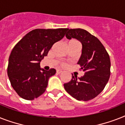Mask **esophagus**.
I'll list each match as a JSON object with an SVG mask.
<instances>
[{
	"instance_id": "1",
	"label": "esophagus",
	"mask_w": 125,
	"mask_h": 125,
	"mask_svg": "<svg viewBox=\"0 0 125 125\" xmlns=\"http://www.w3.org/2000/svg\"><path fill=\"white\" fill-rule=\"evenodd\" d=\"M56 73H57L58 74H60V73H63V71L60 69H57V70H56Z\"/></svg>"
}]
</instances>
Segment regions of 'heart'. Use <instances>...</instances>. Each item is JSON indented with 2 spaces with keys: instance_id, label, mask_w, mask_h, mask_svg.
<instances>
[{
  "instance_id": "b5f03b06",
  "label": "heart",
  "mask_w": 125,
  "mask_h": 125,
  "mask_svg": "<svg viewBox=\"0 0 125 125\" xmlns=\"http://www.w3.org/2000/svg\"><path fill=\"white\" fill-rule=\"evenodd\" d=\"M69 43H78V42L76 41V40H71V41H69Z\"/></svg>"
}]
</instances>
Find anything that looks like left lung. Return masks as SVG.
Returning a JSON list of instances; mask_svg holds the SVG:
<instances>
[{
    "label": "left lung",
    "mask_w": 125,
    "mask_h": 125,
    "mask_svg": "<svg viewBox=\"0 0 125 125\" xmlns=\"http://www.w3.org/2000/svg\"><path fill=\"white\" fill-rule=\"evenodd\" d=\"M65 36L69 40L76 38L82 43V54L78 64L84 75L77 78L72 74L71 80L63 85L64 88L75 99L91 100L102 92L109 80V55L101 42L85 29H67Z\"/></svg>",
    "instance_id": "obj_1"
}]
</instances>
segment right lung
Segmentation results:
<instances>
[{
	"label": "right lung",
	"mask_w": 125,
	"mask_h": 125,
	"mask_svg": "<svg viewBox=\"0 0 125 125\" xmlns=\"http://www.w3.org/2000/svg\"><path fill=\"white\" fill-rule=\"evenodd\" d=\"M67 29H34L13 47L8 60V75L13 89L22 98L33 100L45 91L49 79L55 74L56 70L45 71L40 67V62L54 43L63 38Z\"/></svg>",
	"instance_id": "1"
}]
</instances>
